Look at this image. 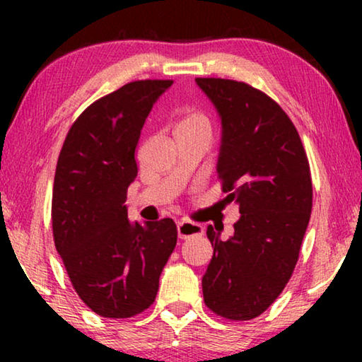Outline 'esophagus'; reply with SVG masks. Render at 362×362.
Segmentation results:
<instances>
[{"label": "esophagus", "instance_id": "esophagus-1", "mask_svg": "<svg viewBox=\"0 0 362 362\" xmlns=\"http://www.w3.org/2000/svg\"><path fill=\"white\" fill-rule=\"evenodd\" d=\"M202 226L194 224V222L189 221H180L177 222V237L180 239H187V237H194V235H202Z\"/></svg>", "mask_w": 362, "mask_h": 362}]
</instances>
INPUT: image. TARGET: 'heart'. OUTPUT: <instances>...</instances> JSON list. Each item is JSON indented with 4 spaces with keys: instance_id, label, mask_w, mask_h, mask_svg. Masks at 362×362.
Masks as SVG:
<instances>
[{
    "instance_id": "1",
    "label": "heart",
    "mask_w": 362,
    "mask_h": 362,
    "mask_svg": "<svg viewBox=\"0 0 362 362\" xmlns=\"http://www.w3.org/2000/svg\"><path fill=\"white\" fill-rule=\"evenodd\" d=\"M177 130H204L211 133V122L207 120V117L202 115V113L192 112L189 115L182 118Z\"/></svg>"
}]
</instances>
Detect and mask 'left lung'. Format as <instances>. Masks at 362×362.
<instances>
[{
    "instance_id": "1",
    "label": "left lung",
    "mask_w": 362,
    "mask_h": 362,
    "mask_svg": "<svg viewBox=\"0 0 362 362\" xmlns=\"http://www.w3.org/2000/svg\"><path fill=\"white\" fill-rule=\"evenodd\" d=\"M196 83L219 113L217 175L224 201L240 212L227 240L207 227L214 255L202 295L222 318L252 320L284 291L298 260L313 206L308 158L288 115L264 92L229 78Z\"/></svg>"
}]
</instances>
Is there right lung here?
<instances>
[{
	"label": "right lung",
	"mask_w": 362,
	"mask_h": 362,
	"mask_svg": "<svg viewBox=\"0 0 362 362\" xmlns=\"http://www.w3.org/2000/svg\"><path fill=\"white\" fill-rule=\"evenodd\" d=\"M173 81H136L98 98L69 130L52 191L56 249L81 300L103 318L150 308L177 240L173 219L128 221L135 150L155 102Z\"/></svg>",
	"instance_id": "1"
}]
</instances>
